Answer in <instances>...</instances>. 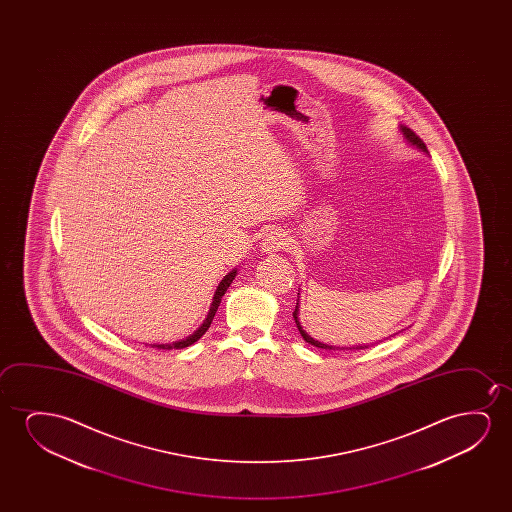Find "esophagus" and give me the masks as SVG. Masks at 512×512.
Here are the masks:
<instances>
[{"label":"esophagus","instance_id":"34e87169","mask_svg":"<svg viewBox=\"0 0 512 512\" xmlns=\"http://www.w3.org/2000/svg\"><path fill=\"white\" fill-rule=\"evenodd\" d=\"M288 246H290V239H288L287 234L280 231V229H274V231H269L264 236L260 248H262L264 253H274L287 250Z\"/></svg>","mask_w":512,"mask_h":512}]
</instances>
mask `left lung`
I'll use <instances>...</instances> for the list:
<instances>
[{"label": "left lung", "mask_w": 512, "mask_h": 512, "mask_svg": "<svg viewBox=\"0 0 512 512\" xmlns=\"http://www.w3.org/2000/svg\"><path fill=\"white\" fill-rule=\"evenodd\" d=\"M400 133L404 134V138H406L413 147L420 148L421 152H425V154H428L427 145L421 141L420 136L418 134L413 133L409 127L406 126H400ZM299 297V295H297ZM297 315H299V299H297V306H295L294 311V320L295 323H297V329H299V332H301L302 339L306 341V343L313 344V346H316V348H322V350H337L339 346H332V344H325L320 343V341H315L313 337L308 336L304 330H302L301 323H299V318H297ZM365 348H369V344H358V346H350V348H339V350H365Z\"/></svg>", "instance_id": "left-lung-1"}]
</instances>
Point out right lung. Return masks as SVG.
I'll use <instances>...</instances> for the list:
<instances>
[{"label": "right lung", "mask_w": 512, "mask_h": 512, "mask_svg": "<svg viewBox=\"0 0 512 512\" xmlns=\"http://www.w3.org/2000/svg\"><path fill=\"white\" fill-rule=\"evenodd\" d=\"M236 274H238V269H232L231 273L225 274L224 280L220 281L217 292H215V297H213V302H211L210 313L206 316L203 325H201L192 336L187 337V339H182V341H176V343L173 344H154L155 348H159V350H173V348H175V350H182V348H187L190 344L196 343L197 339H201L204 332L210 329L213 316H215L218 306H220V301H222V297H224L225 292H227V288L231 287L232 280L236 278Z\"/></svg>", "instance_id": "1"}]
</instances>
